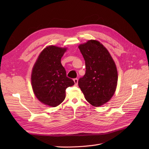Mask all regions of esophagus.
Segmentation results:
<instances>
[{"label":"esophagus","mask_w":149,"mask_h":149,"mask_svg":"<svg viewBox=\"0 0 149 149\" xmlns=\"http://www.w3.org/2000/svg\"><path fill=\"white\" fill-rule=\"evenodd\" d=\"M73 81H74V85H75V86H77V84H78V79H77V78H74V79H73Z\"/></svg>","instance_id":"1"}]
</instances>
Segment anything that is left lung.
Segmentation results:
<instances>
[{
    "label": "left lung",
    "mask_w": 149,
    "mask_h": 149,
    "mask_svg": "<svg viewBox=\"0 0 149 149\" xmlns=\"http://www.w3.org/2000/svg\"><path fill=\"white\" fill-rule=\"evenodd\" d=\"M83 56L86 73L78 86L86 101L95 107L109 101L118 84V71L107 49L100 42L89 40L78 47Z\"/></svg>",
    "instance_id": "obj_1"
}]
</instances>
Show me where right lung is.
Segmentation results:
<instances>
[{"instance_id":"add662e5","label":"right lung","mask_w":149,"mask_h":149,"mask_svg":"<svg viewBox=\"0 0 149 149\" xmlns=\"http://www.w3.org/2000/svg\"><path fill=\"white\" fill-rule=\"evenodd\" d=\"M66 48L48 46L40 54L31 72V86L35 96L44 104L56 107L64 101L67 88L74 82L66 76L61 63Z\"/></svg>"}]
</instances>
